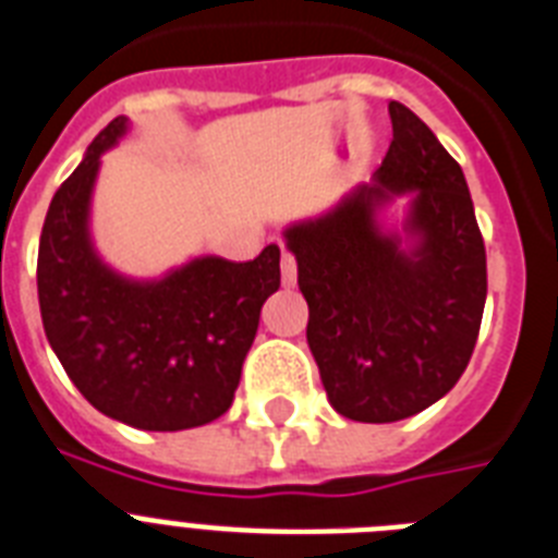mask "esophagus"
<instances>
[{
  "label": "esophagus",
  "instance_id": "esophagus-1",
  "mask_svg": "<svg viewBox=\"0 0 558 558\" xmlns=\"http://www.w3.org/2000/svg\"><path fill=\"white\" fill-rule=\"evenodd\" d=\"M279 268H282V282L293 284L296 282V256L290 251H282V262H279Z\"/></svg>",
  "mask_w": 558,
  "mask_h": 558
}]
</instances>
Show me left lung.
<instances>
[{
    "instance_id": "8db88e82",
    "label": "left lung",
    "mask_w": 558,
    "mask_h": 558,
    "mask_svg": "<svg viewBox=\"0 0 558 558\" xmlns=\"http://www.w3.org/2000/svg\"><path fill=\"white\" fill-rule=\"evenodd\" d=\"M393 142L376 182L328 216L284 230L307 302V344L336 411L399 422L453 388L476 348L487 296L485 239L453 156L411 108L390 102ZM417 193L413 252L381 234L375 207Z\"/></svg>"
}]
</instances>
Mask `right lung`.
<instances>
[{"label":"right lung","instance_id":"right-lung-1","mask_svg":"<svg viewBox=\"0 0 558 558\" xmlns=\"http://www.w3.org/2000/svg\"><path fill=\"white\" fill-rule=\"evenodd\" d=\"M122 133V117L99 131L50 199L36 259L41 325L96 411L142 430H187L233 402L262 305L279 290V247L253 262L205 256L162 282L105 268L87 239V202L99 156Z\"/></svg>","mask_w":558,"mask_h":558}]
</instances>
